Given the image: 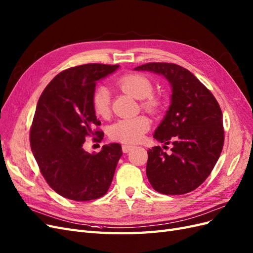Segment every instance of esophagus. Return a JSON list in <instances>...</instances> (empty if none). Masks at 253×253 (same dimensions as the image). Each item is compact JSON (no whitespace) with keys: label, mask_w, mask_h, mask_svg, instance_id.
I'll list each match as a JSON object with an SVG mask.
<instances>
[{"label":"esophagus","mask_w":253,"mask_h":253,"mask_svg":"<svg viewBox=\"0 0 253 253\" xmlns=\"http://www.w3.org/2000/svg\"><path fill=\"white\" fill-rule=\"evenodd\" d=\"M133 148H134V145H132V144H127V143L122 144V151H124V153L129 152Z\"/></svg>","instance_id":"1"}]
</instances>
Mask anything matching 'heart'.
Instances as JSON below:
<instances>
[{
  "label": "heart",
  "mask_w": 253,
  "mask_h": 253,
  "mask_svg": "<svg viewBox=\"0 0 253 253\" xmlns=\"http://www.w3.org/2000/svg\"><path fill=\"white\" fill-rule=\"evenodd\" d=\"M116 85L124 93L135 99L141 100L140 105L143 110L155 114L162 106V99L152 93V81L141 74H126L116 80ZM91 104L94 111L99 116L106 118L111 113V97L109 90L104 86H97L91 96ZM150 120L139 115L135 117H127L117 120L110 127V137L113 140L134 143L139 141L142 136L149 131Z\"/></svg>",
  "instance_id": "obj_1"
}]
</instances>
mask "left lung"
Masks as SVG:
<instances>
[{"label":"left lung","mask_w":253,"mask_h":253,"mask_svg":"<svg viewBox=\"0 0 253 253\" xmlns=\"http://www.w3.org/2000/svg\"><path fill=\"white\" fill-rule=\"evenodd\" d=\"M163 75L172 85V102L153 137L172 145L148 150L147 176L153 189L167 195L189 193L212 172L223 150V113L215 97L186 68L152 62L135 67Z\"/></svg>","instance_id":"left-lung-1"}]
</instances>
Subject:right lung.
Instances as JSON below:
<instances>
[{
    "instance_id": "1",
    "label": "right lung",
    "mask_w": 253,
    "mask_h": 253,
    "mask_svg": "<svg viewBox=\"0 0 253 253\" xmlns=\"http://www.w3.org/2000/svg\"><path fill=\"white\" fill-rule=\"evenodd\" d=\"M118 66L89 63L67 68L47 84L38 101L30 126V148L49 187L68 200H97L112 183L121 145L110 143L89 154L83 143L87 137L94 141L103 138V132L95 128L100 121L91 96L97 81Z\"/></svg>"
}]
</instances>
